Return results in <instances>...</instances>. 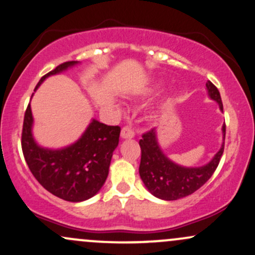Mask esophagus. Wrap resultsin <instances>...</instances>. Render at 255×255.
<instances>
[{"mask_svg":"<svg viewBox=\"0 0 255 255\" xmlns=\"http://www.w3.org/2000/svg\"><path fill=\"white\" fill-rule=\"evenodd\" d=\"M135 135V133H134V129L129 126H125L124 128H122L121 130V136L124 137V139H131V137H134Z\"/></svg>","mask_w":255,"mask_h":255,"instance_id":"1","label":"esophagus"}]
</instances>
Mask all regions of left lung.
I'll list each match as a JSON object with an SVG mask.
<instances>
[{"instance_id":"obj_1","label":"left lung","mask_w":255,"mask_h":255,"mask_svg":"<svg viewBox=\"0 0 255 255\" xmlns=\"http://www.w3.org/2000/svg\"><path fill=\"white\" fill-rule=\"evenodd\" d=\"M206 87L210 97L217 102L221 110L223 111V103L217 87L211 81H207ZM222 130L225 139V124ZM139 145L141 148V160L139 166L140 177L151 194L163 200H177L198 191L216 171L224 151L223 142L221 150L216 153L209 164L199 168H184L175 164L163 153L158 146L156 129H150L142 134Z\"/></svg>"}]
</instances>
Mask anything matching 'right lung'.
Wrapping results in <instances>:
<instances>
[{
    "instance_id": "1",
    "label": "right lung",
    "mask_w": 255,
    "mask_h": 255,
    "mask_svg": "<svg viewBox=\"0 0 255 255\" xmlns=\"http://www.w3.org/2000/svg\"><path fill=\"white\" fill-rule=\"evenodd\" d=\"M75 61L61 63L39 80L36 89L50 75L66 71ZM31 107L27 105L22 125L21 147L32 175L51 194L66 201L79 203L97 194L108 174L113 152L118 147L121 128L92 120L77 142L61 150L37 145L32 136Z\"/></svg>"
}]
</instances>
